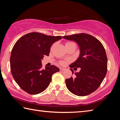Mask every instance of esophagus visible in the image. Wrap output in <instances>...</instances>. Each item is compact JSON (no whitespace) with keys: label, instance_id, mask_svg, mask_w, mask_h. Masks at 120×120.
Segmentation results:
<instances>
[{"label":"esophagus","instance_id":"1","mask_svg":"<svg viewBox=\"0 0 120 120\" xmlns=\"http://www.w3.org/2000/svg\"><path fill=\"white\" fill-rule=\"evenodd\" d=\"M64 68H60V71H64Z\"/></svg>","mask_w":120,"mask_h":120}]
</instances>
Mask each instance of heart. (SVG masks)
<instances>
[{
    "mask_svg": "<svg viewBox=\"0 0 120 120\" xmlns=\"http://www.w3.org/2000/svg\"><path fill=\"white\" fill-rule=\"evenodd\" d=\"M69 43H72V42H68V43H67L66 44H69ZM60 64L61 65H64L65 64H66V62L64 61H62L60 62Z\"/></svg>",
    "mask_w": 120,
    "mask_h": 120,
    "instance_id": "b5f03b06",
    "label": "heart"
}]
</instances>
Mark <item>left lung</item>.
I'll list each match as a JSON object with an SVG mask.
<instances>
[{
	"instance_id": "1",
	"label": "left lung",
	"mask_w": 120,
	"mask_h": 120,
	"mask_svg": "<svg viewBox=\"0 0 120 120\" xmlns=\"http://www.w3.org/2000/svg\"><path fill=\"white\" fill-rule=\"evenodd\" d=\"M62 38L76 42L80 49L79 56L69 67L81 69L75 73L74 77L67 79V87L77 96L91 94L100 86L107 72V58L104 46L96 38L86 33L64 36ZM70 70L74 74L72 69Z\"/></svg>"
}]
</instances>
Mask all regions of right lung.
Returning <instances> with one entry per match:
<instances>
[{
	"mask_svg": "<svg viewBox=\"0 0 120 120\" xmlns=\"http://www.w3.org/2000/svg\"><path fill=\"white\" fill-rule=\"evenodd\" d=\"M61 38L32 32L21 37L13 46L10 58L11 74L19 86L28 94L35 95L45 90L52 75L59 71L53 65L43 69L41 60L49 55L52 44Z\"/></svg>",
	"mask_w": 120,
	"mask_h": 120,
	"instance_id": "add662e5",
	"label": "right lung"
}]
</instances>
